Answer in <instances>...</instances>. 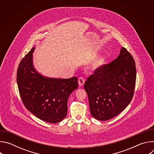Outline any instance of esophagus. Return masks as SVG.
Masks as SVG:
<instances>
[{"instance_id":"obj_1","label":"esophagus","mask_w":154,"mask_h":154,"mask_svg":"<svg viewBox=\"0 0 154 154\" xmlns=\"http://www.w3.org/2000/svg\"><path fill=\"white\" fill-rule=\"evenodd\" d=\"M78 82H79V85L80 86H83L84 85V83H85V79L83 77H80L79 78V80H78Z\"/></svg>"}]
</instances>
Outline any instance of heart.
Returning <instances> with one entry per match:
<instances>
[{"label": "heart", "instance_id": "heart-1", "mask_svg": "<svg viewBox=\"0 0 154 154\" xmlns=\"http://www.w3.org/2000/svg\"><path fill=\"white\" fill-rule=\"evenodd\" d=\"M105 64V60L103 58H98L92 65V68L94 70L99 69L104 66Z\"/></svg>", "mask_w": 154, "mask_h": 154}]
</instances>
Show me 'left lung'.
I'll list each match as a JSON object with an SVG mask.
<instances>
[{"mask_svg":"<svg viewBox=\"0 0 154 154\" xmlns=\"http://www.w3.org/2000/svg\"><path fill=\"white\" fill-rule=\"evenodd\" d=\"M135 82V60L121 48L116 59L96 70L85 83L91 115L107 121L119 115L132 99Z\"/></svg>","mask_w":154,"mask_h":154,"instance_id":"1","label":"left lung"}]
</instances>
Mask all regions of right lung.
Here are the masks:
<instances>
[{
    "label": "right lung",
    "instance_id": "right-lung-1",
    "mask_svg": "<svg viewBox=\"0 0 154 154\" xmlns=\"http://www.w3.org/2000/svg\"><path fill=\"white\" fill-rule=\"evenodd\" d=\"M35 47L21 60L17 71L19 94L26 108L36 118L57 123L66 116L68 100L78 88L77 77L60 79L43 75L35 69Z\"/></svg>",
    "mask_w": 154,
    "mask_h": 154
}]
</instances>
